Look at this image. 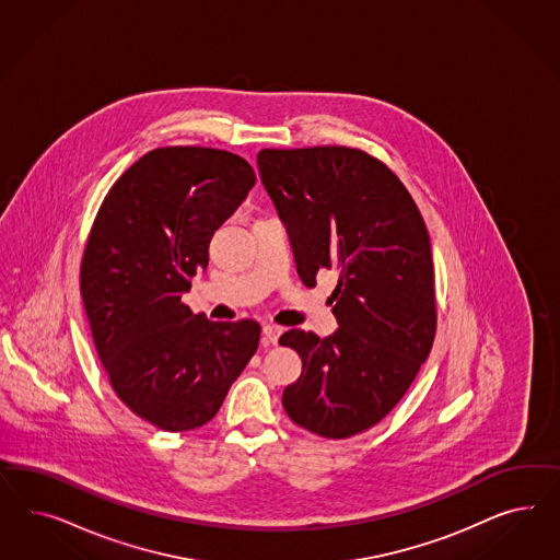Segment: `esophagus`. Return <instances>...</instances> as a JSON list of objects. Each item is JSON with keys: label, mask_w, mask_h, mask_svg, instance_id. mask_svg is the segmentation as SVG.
<instances>
[{"label": "esophagus", "mask_w": 560, "mask_h": 560, "mask_svg": "<svg viewBox=\"0 0 560 560\" xmlns=\"http://www.w3.org/2000/svg\"><path fill=\"white\" fill-rule=\"evenodd\" d=\"M279 335H281V326H277V324H265V326H262V340H265V342L277 345Z\"/></svg>", "instance_id": "obj_1"}]
</instances>
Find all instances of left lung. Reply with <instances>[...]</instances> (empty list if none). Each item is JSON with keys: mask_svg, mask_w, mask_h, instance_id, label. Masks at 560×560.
Returning a JSON list of instances; mask_svg holds the SVG:
<instances>
[{"mask_svg": "<svg viewBox=\"0 0 560 560\" xmlns=\"http://www.w3.org/2000/svg\"><path fill=\"white\" fill-rule=\"evenodd\" d=\"M260 180L288 228L305 288L335 271L339 330L320 339L291 328L279 342L302 357L283 390L289 419L326 440L380 423L429 355L435 272L423 215L384 162L345 145L260 150Z\"/></svg>", "mask_w": 560, "mask_h": 560, "instance_id": "8db88e82", "label": "left lung"}]
</instances>
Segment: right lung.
I'll list each match as a JSON object with an SVG mask.
<instances>
[{
  "instance_id": "right-lung-1",
  "label": "right lung",
  "mask_w": 560,
  "mask_h": 560,
  "mask_svg": "<svg viewBox=\"0 0 560 560\" xmlns=\"http://www.w3.org/2000/svg\"><path fill=\"white\" fill-rule=\"evenodd\" d=\"M255 183L236 153L158 148L125 170L92 223L80 267L92 339L115 394L158 429L209 423L258 349L260 324L213 323L180 302Z\"/></svg>"
}]
</instances>
